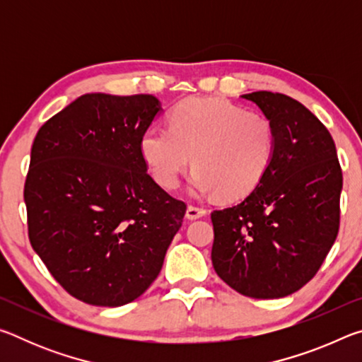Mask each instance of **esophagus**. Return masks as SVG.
<instances>
[{"mask_svg": "<svg viewBox=\"0 0 362 362\" xmlns=\"http://www.w3.org/2000/svg\"><path fill=\"white\" fill-rule=\"evenodd\" d=\"M207 214V211L204 207H198V206H188L187 207V218L194 220V218H201L204 217Z\"/></svg>", "mask_w": 362, "mask_h": 362, "instance_id": "34e87169", "label": "esophagus"}]
</instances>
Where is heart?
Masks as SVG:
<instances>
[{
    "label": "heart",
    "mask_w": 362,
    "mask_h": 362,
    "mask_svg": "<svg viewBox=\"0 0 362 362\" xmlns=\"http://www.w3.org/2000/svg\"><path fill=\"white\" fill-rule=\"evenodd\" d=\"M276 150L274 126L265 115L220 99H188L169 115L168 127L151 126L140 153L159 185L173 189L192 166L193 194L222 199L249 194L267 175Z\"/></svg>",
    "instance_id": "1"
}]
</instances>
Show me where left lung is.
<instances>
[{"mask_svg": "<svg viewBox=\"0 0 362 362\" xmlns=\"http://www.w3.org/2000/svg\"><path fill=\"white\" fill-rule=\"evenodd\" d=\"M243 97L273 122L276 150L247 198L211 214L212 265L243 296L281 298L315 276L335 243L341 169L332 136L302 103L268 90Z\"/></svg>", "mask_w": 362, "mask_h": 362, "instance_id": "left-lung-1", "label": "left lung"}]
</instances>
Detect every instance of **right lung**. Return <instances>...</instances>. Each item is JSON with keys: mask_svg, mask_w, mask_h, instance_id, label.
Listing matches in <instances>:
<instances>
[{"mask_svg": "<svg viewBox=\"0 0 362 362\" xmlns=\"http://www.w3.org/2000/svg\"><path fill=\"white\" fill-rule=\"evenodd\" d=\"M150 94H84L40 127L23 188L28 238L64 289L121 306L148 289L187 206L146 173Z\"/></svg>", "mask_w": 362, "mask_h": 362, "instance_id": "right-lung-1", "label": "right lung"}]
</instances>
